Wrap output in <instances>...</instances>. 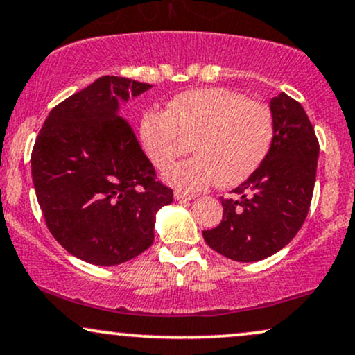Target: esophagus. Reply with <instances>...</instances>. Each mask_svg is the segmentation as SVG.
<instances>
[{
  "instance_id": "1",
  "label": "esophagus",
  "mask_w": 355,
  "mask_h": 355,
  "mask_svg": "<svg viewBox=\"0 0 355 355\" xmlns=\"http://www.w3.org/2000/svg\"><path fill=\"white\" fill-rule=\"evenodd\" d=\"M175 200H178V202H187V200H193L195 196L190 195V193H183V191H175Z\"/></svg>"
}]
</instances>
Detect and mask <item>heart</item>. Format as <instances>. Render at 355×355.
Returning <instances> with one entry per match:
<instances>
[{
	"label": "heart",
	"instance_id": "heart-1",
	"mask_svg": "<svg viewBox=\"0 0 355 355\" xmlns=\"http://www.w3.org/2000/svg\"><path fill=\"white\" fill-rule=\"evenodd\" d=\"M272 137L271 109L225 87L178 94L165 114L150 110L140 122L144 150L159 170L193 148L195 157L165 173L170 185L187 191L215 182L232 189L248 180L266 159Z\"/></svg>",
	"mask_w": 355,
	"mask_h": 355
}]
</instances>
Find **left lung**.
Listing matches in <instances>:
<instances>
[{
  "instance_id": "obj_1",
  "label": "left lung",
  "mask_w": 355,
  "mask_h": 355,
  "mask_svg": "<svg viewBox=\"0 0 355 355\" xmlns=\"http://www.w3.org/2000/svg\"><path fill=\"white\" fill-rule=\"evenodd\" d=\"M275 137L259 168L221 198L223 220L205 230L207 245L240 263L261 261L296 236L313 198L319 144L300 102L279 92L270 101Z\"/></svg>"
}]
</instances>
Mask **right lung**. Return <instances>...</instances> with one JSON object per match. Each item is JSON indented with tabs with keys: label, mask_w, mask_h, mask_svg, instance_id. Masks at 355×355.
<instances>
[{
	"label": "right lung",
	"mask_w": 355,
	"mask_h": 355,
	"mask_svg": "<svg viewBox=\"0 0 355 355\" xmlns=\"http://www.w3.org/2000/svg\"><path fill=\"white\" fill-rule=\"evenodd\" d=\"M150 84L104 76L51 110L31 172L49 232L85 263L115 266L153 243L157 213L173 191L155 180L121 105Z\"/></svg>",
	"instance_id": "add662e5"
}]
</instances>
